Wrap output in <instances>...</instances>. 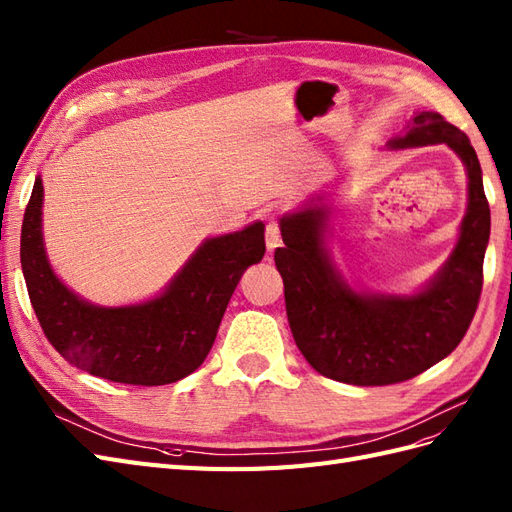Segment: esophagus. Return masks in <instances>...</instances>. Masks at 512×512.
I'll return each instance as SVG.
<instances>
[{"label":"esophagus","instance_id":"1","mask_svg":"<svg viewBox=\"0 0 512 512\" xmlns=\"http://www.w3.org/2000/svg\"><path fill=\"white\" fill-rule=\"evenodd\" d=\"M282 245V237H280V228L275 222L267 224V250L275 252Z\"/></svg>","mask_w":512,"mask_h":512}]
</instances>
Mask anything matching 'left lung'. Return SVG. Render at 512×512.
Here are the masks:
<instances>
[{
    "label": "left lung",
    "mask_w": 512,
    "mask_h": 512,
    "mask_svg": "<svg viewBox=\"0 0 512 512\" xmlns=\"http://www.w3.org/2000/svg\"><path fill=\"white\" fill-rule=\"evenodd\" d=\"M433 144H446L465 165L467 209L452 254L413 293H370L347 282L327 250V191L280 219L284 247L275 250V267L284 280L288 325L323 377L351 385L407 381L457 349L474 319L491 232L476 150L435 112L413 114L388 148Z\"/></svg>",
    "instance_id": "obj_1"
}]
</instances>
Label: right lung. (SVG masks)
I'll use <instances>...</instances> for the list:
<instances>
[{"mask_svg": "<svg viewBox=\"0 0 512 512\" xmlns=\"http://www.w3.org/2000/svg\"><path fill=\"white\" fill-rule=\"evenodd\" d=\"M43 178L34 181L21 228V269L47 340L66 362L116 383L181 381L209 355L241 275L265 256V224L204 239L159 295L99 306L53 271L43 239Z\"/></svg>", "mask_w": 512, "mask_h": 512, "instance_id": "obj_1", "label": "right lung"}]
</instances>
